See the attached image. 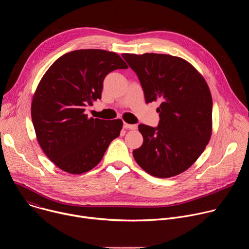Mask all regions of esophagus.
<instances>
[{
	"instance_id": "34e87169",
	"label": "esophagus",
	"mask_w": 249,
	"mask_h": 249,
	"mask_svg": "<svg viewBox=\"0 0 249 249\" xmlns=\"http://www.w3.org/2000/svg\"><path fill=\"white\" fill-rule=\"evenodd\" d=\"M123 128L124 129H130V130H135L137 128V125L136 124H128V123H125L123 124Z\"/></svg>"
}]
</instances>
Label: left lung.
I'll return each mask as SVG.
<instances>
[{
    "instance_id": "1",
    "label": "left lung",
    "mask_w": 249,
    "mask_h": 249,
    "mask_svg": "<svg viewBox=\"0 0 249 249\" xmlns=\"http://www.w3.org/2000/svg\"><path fill=\"white\" fill-rule=\"evenodd\" d=\"M143 88L147 103L160 100L158 127L140 124L144 142L133 151L137 163L160 178L185 171L212 134L213 101L204 78L187 61L171 55L122 54Z\"/></svg>"
}]
</instances>
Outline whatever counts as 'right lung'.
I'll use <instances>...</instances> for the list:
<instances>
[{"mask_svg": "<svg viewBox=\"0 0 249 249\" xmlns=\"http://www.w3.org/2000/svg\"><path fill=\"white\" fill-rule=\"evenodd\" d=\"M127 68L116 53L82 49L61 56L41 79L31 104L32 123L41 149L62 170L92 169L120 135L121 119L89 118L85 111L101 98L105 77Z\"/></svg>", "mask_w": 249, "mask_h": 249, "instance_id": "right-lung-1", "label": "right lung"}]
</instances>
